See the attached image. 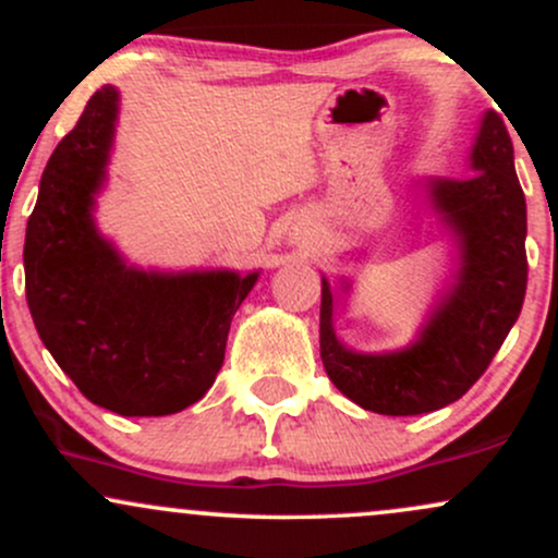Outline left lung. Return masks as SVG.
<instances>
[{
	"mask_svg": "<svg viewBox=\"0 0 558 558\" xmlns=\"http://www.w3.org/2000/svg\"><path fill=\"white\" fill-rule=\"evenodd\" d=\"M433 207L457 239L453 283L412 345L356 354L332 330V291L323 278L319 356L332 386L362 409L390 417L435 412L470 390L509 336L527 288V207L514 146L496 112H485L472 175L427 183Z\"/></svg>",
	"mask_w": 558,
	"mask_h": 558,
	"instance_id": "obj_1",
	"label": "left lung"
}]
</instances>
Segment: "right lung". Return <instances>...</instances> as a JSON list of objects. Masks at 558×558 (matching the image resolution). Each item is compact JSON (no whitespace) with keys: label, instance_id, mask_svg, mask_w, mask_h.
<instances>
[{"label":"right lung","instance_id":"add662e5","mask_svg":"<svg viewBox=\"0 0 558 558\" xmlns=\"http://www.w3.org/2000/svg\"><path fill=\"white\" fill-rule=\"evenodd\" d=\"M118 88L88 99L44 168L25 228V299L44 345L96 407L162 417L213 388L230 319L259 272H146L94 226Z\"/></svg>","mask_w":558,"mask_h":558}]
</instances>
